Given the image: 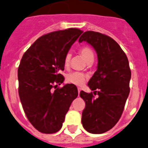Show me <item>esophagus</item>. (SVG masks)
<instances>
[{
  "instance_id": "esophagus-1",
  "label": "esophagus",
  "mask_w": 148,
  "mask_h": 148,
  "mask_svg": "<svg viewBox=\"0 0 148 148\" xmlns=\"http://www.w3.org/2000/svg\"><path fill=\"white\" fill-rule=\"evenodd\" d=\"M77 90H78V95H80V90H81V89H80V88H78V89H77Z\"/></svg>"
}]
</instances>
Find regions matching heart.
I'll return each mask as SVG.
<instances>
[{
  "instance_id": "1",
  "label": "heart",
  "mask_w": 148,
  "mask_h": 148,
  "mask_svg": "<svg viewBox=\"0 0 148 148\" xmlns=\"http://www.w3.org/2000/svg\"><path fill=\"white\" fill-rule=\"evenodd\" d=\"M80 54L85 59V61L88 64L92 63L94 60V52L90 47L84 46L80 49ZM71 59V54L70 53H66L64 58V66L68 67L70 65ZM86 76L84 73L80 72H73L67 75V80L69 83H72L77 86H81L85 83Z\"/></svg>"
}]
</instances>
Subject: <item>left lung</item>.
I'll list each match as a JSON object with an SVG mask.
<instances>
[{"label":"left lung","mask_w":148,"mask_h":148,"mask_svg":"<svg viewBox=\"0 0 148 148\" xmlns=\"http://www.w3.org/2000/svg\"><path fill=\"white\" fill-rule=\"evenodd\" d=\"M83 41L97 53V71L88 85L98 96L80 91L85 103L81 121L88 132L101 134L112 128L121 117L130 93L131 71L125 53L110 37L89 30L79 38V42Z\"/></svg>","instance_id":"1"}]
</instances>
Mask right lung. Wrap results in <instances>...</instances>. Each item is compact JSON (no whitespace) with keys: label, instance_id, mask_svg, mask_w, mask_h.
<instances>
[{"label":"right lung","instance_id":"add662e5","mask_svg":"<svg viewBox=\"0 0 148 148\" xmlns=\"http://www.w3.org/2000/svg\"><path fill=\"white\" fill-rule=\"evenodd\" d=\"M83 31L68 28L38 38L23 56L18 70V93L30 123L42 133L60 130L71 103L77 97V87L63 83L60 73L64 58Z\"/></svg>","mask_w":148,"mask_h":148}]
</instances>
